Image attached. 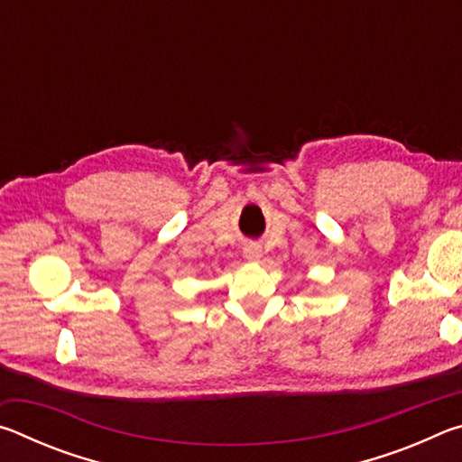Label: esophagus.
Segmentation results:
<instances>
[{
	"instance_id": "esophagus-1",
	"label": "esophagus",
	"mask_w": 462,
	"mask_h": 462,
	"mask_svg": "<svg viewBox=\"0 0 462 462\" xmlns=\"http://www.w3.org/2000/svg\"><path fill=\"white\" fill-rule=\"evenodd\" d=\"M242 253H245V256H246L248 261H259L261 256H263L261 246L254 245V242H250V245H246L245 250H242Z\"/></svg>"
}]
</instances>
